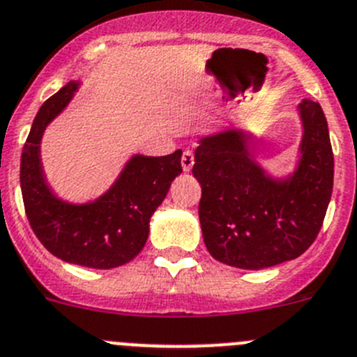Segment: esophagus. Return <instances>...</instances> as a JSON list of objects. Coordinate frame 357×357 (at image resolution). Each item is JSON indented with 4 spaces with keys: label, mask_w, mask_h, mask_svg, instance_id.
Here are the masks:
<instances>
[{
    "label": "esophagus",
    "mask_w": 357,
    "mask_h": 357,
    "mask_svg": "<svg viewBox=\"0 0 357 357\" xmlns=\"http://www.w3.org/2000/svg\"><path fill=\"white\" fill-rule=\"evenodd\" d=\"M181 162H182V169H184V172H191L192 165H195V155H192L191 150H184Z\"/></svg>",
    "instance_id": "34e87169"
}]
</instances>
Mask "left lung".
Listing matches in <instances>:
<instances>
[{
    "mask_svg": "<svg viewBox=\"0 0 357 357\" xmlns=\"http://www.w3.org/2000/svg\"><path fill=\"white\" fill-rule=\"evenodd\" d=\"M303 136L296 166L271 175L255 161L251 134L228 127L198 139L192 175L208 253L221 264L260 271L305 253L315 241L333 192L335 159L319 102L297 106Z\"/></svg>",
    "mask_w": 357,
    "mask_h": 357,
    "instance_id": "1",
    "label": "left lung"
}]
</instances>
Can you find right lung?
<instances>
[{
	"instance_id": "add662e5",
	"label": "right lung",
	"mask_w": 357,
	"mask_h": 357,
	"mask_svg": "<svg viewBox=\"0 0 357 357\" xmlns=\"http://www.w3.org/2000/svg\"><path fill=\"white\" fill-rule=\"evenodd\" d=\"M79 86L70 81L38 109L21 155L22 200L29 225L49 253L67 264L113 269L132 260L145 246L150 218L182 173V150L161 157L134 153L96 200L74 204L60 198L45 176L42 138Z\"/></svg>"
}]
</instances>
